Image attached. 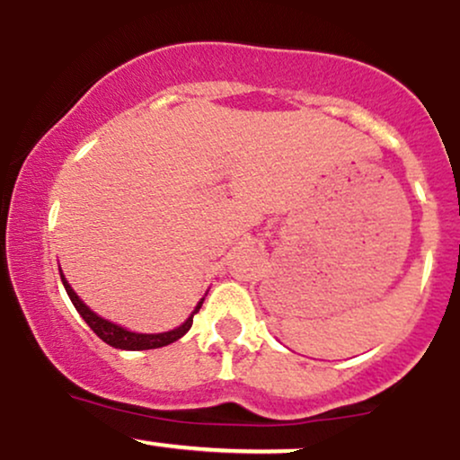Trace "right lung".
Instances as JSON below:
<instances>
[{"instance_id":"right-lung-1","label":"right lung","mask_w":460,"mask_h":460,"mask_svg":"<svg viewBox=\"0 0 460 460\" xmlns=\"http://www.w3.org/2000/svg\"><path fill=\"white\" fill-rule=\"evenodd\" d=\"M62 277V272H60ZM62 283H65V289L68 294V298H71V303L75 305V309L79 311V315H82L84 320H86V324L91 326V329L97 332L99 340H103L105 344L114 346V348H120V350H151V348H162V346H168L172 344V341H177L179 337H183L186 332L190 331V326H192V318L194 314L200 309V303L199 307L194 309V314L190 315V318L183 322L181 326L175 331H168V332H157V335H142V332H131V331H125L123 326H116L112 322L99 318L94 311H91L86 307V305L79 300V296L75 292L71 289V285L66 283V279L62 277Z\"/></svg>"}]
</instances>
